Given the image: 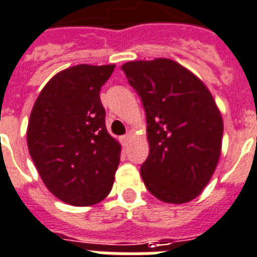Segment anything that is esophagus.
Wrapping results in <instances>:
<instances>
[{
    "mask_svg": "<svg viewBox=\"0 0 257 257\" xmlns=\"http://www.w3.org/2000/svg\"><path fill=\"white\" fill-rule=\"evenodd\" d=\"M130 139H131V134H126V135H123L122 138H120V141H122L123 146H126L127 143L130 142Z\"/></svg>",
    "mask_w": 257,
    "mask_h": 257,
    "instance_id": "1",
    "label": "esophagus"
}]
</instances>
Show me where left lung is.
<instances>
[{
	"label": "left lung",
	"instance_id": "obj_1",
	"mask_svg": "<svg viewBox=\"0 0 257 257\" xmlns=\"http://www.w3.org/2000/svg\"><path fill=\"white\" fill-rule=\"evenodd\" d=\"M122 69L146 110L145 186L164 203L191 202L208 184L221 154L223 118L212 94L172 59L131 61Z\"/></svg>",
	"mask_w": 257,
	"mask_h": 257
}]
</instances>
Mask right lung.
<instances>
[{
    "label": "right lung",
    "mask_w": 257,
    "mask_h": 257,
    "mask_svg": "<svg viewBox=\"0 0 257 257\" xmlns=\"http://www.w3.org/2000/svg\"><path fill=\"white\" fill-rule=\"evenodd\" d=\"M115 65H77L41 90L29 118L28 149L41 179L77 207L102 202L112 188L122 146L108 134L99 90Z\"/></svg>",
    "instance_id": "add662e5"
}]
</instances>
